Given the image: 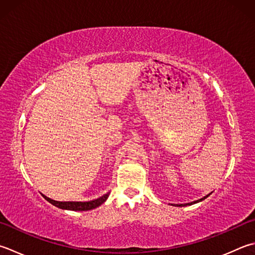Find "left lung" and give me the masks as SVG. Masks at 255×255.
<instances>
[{"label": "left lung", "instance_id": "8db88e82", "mask_svg": "<svg viewBox=\"0 0 255 255\" xmlns=\"http://www.w3.org/2000/svg\"><path fill=\"white\" fill-rule=\"evenodd\" d=\"M211 193H209V194H207L206 197H203V198H201V199H199V200H196V201H192V202H189V203H184V204H171V206H174V207H186V206H191V204H194V203H198V202H201L202 200H204V199L206 198H208L209 196H210Z\"/></svg>", "mask_w": 255, "mask_h": 255}]
</instances>
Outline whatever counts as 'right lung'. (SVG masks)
<instances>
[{
    "label": "right lung",
    "mask_w": 255,
    "mask_h": 255,
    "mask_svg": "<svg viewBox=\"0 0 255 255\" xmlns=\"http://www.w3.org/2000/svg\"><path fill=\"white\" fill-rule=\"evenodd\" d=\"M109 196V193L104 194L103 197L95 199V200L92 201H87V202H81V201H55L53 199H49L48 197L44 196L43 197L46 199V200L52 203L53 206L57 207L59 209H65V210H72V211H88V210H93V209L97 208L99 206L107 200V198Z\"/></svg>",
    "instance_id": "obj_1"
}]
</instances>
